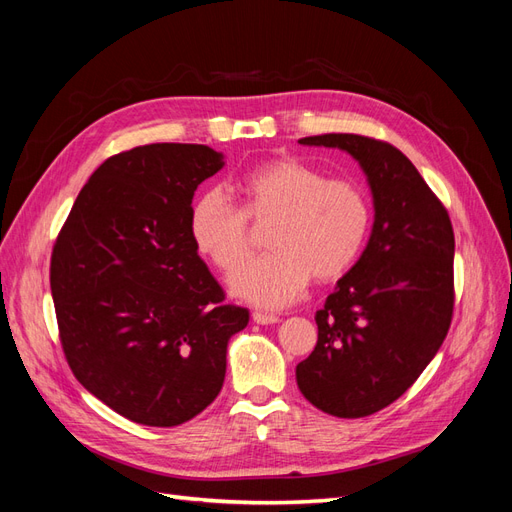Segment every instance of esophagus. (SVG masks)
I'll use <instances>...</instances> for the list:
<instances>
[{
  "mask_svg": "<svg viewBox=\"0 0 512 512\" xmlns=\"http://www.w3.org/2000/svg\"><path fill=\"white\" fill-rule=\"evenodd\" d=\"M252 320L256 324H275V322H280V318H277L275 314H265V312H254Z\"/></svg>",
  "mask_w": 512,
  "mask_h": 512,
  "instance_id": "obj_1",
  "label": "esophagus"
}]
</instances>
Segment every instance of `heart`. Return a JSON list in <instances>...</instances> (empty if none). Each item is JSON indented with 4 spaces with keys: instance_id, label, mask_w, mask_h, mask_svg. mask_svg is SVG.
<instances>
[{
    "instance_id": "heart-1",
    "label": "heart",
    "mask_w": 512,
    "mask_h": 512,
    "mask_svg": "<svg viewBox=\"0 0 512 512\" xmlns=\"http://www.w3.org/2000/svg\"><path fill=\"white\" fill-rule=\"evenodd\" d=\"M239 209L222 190H207L190 211L194 250L230 273L250 254V222H271L269 254L230 277V292L258 307L277 309L299 299L312 277L329 284L359 258L371 207L359 183L329 179L297 158L260 164L235 183Z\"/></svg>"
}]
</instances>
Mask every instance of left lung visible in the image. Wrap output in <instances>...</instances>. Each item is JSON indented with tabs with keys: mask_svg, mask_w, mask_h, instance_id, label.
<instances>
[{
	"mask_svg": "<svg viewBox=\"0 0 512 512\" xmlns=\"http://www.w3.org/2000/svg\"><path fill=\"white\" fill-rule=\"evenodd\" d=\"M299 143L350 153L374 198L365 250L316 312V348L297 365L309 404L361 418L404 395L444 342L455 303L453 226L397 147L359 134Z\"/></svg>",
	"mask_w": 512,
	"mask_h": 512,
	"instance_id": "8db88e82",
	"label": "left lung"
}]
</instances>
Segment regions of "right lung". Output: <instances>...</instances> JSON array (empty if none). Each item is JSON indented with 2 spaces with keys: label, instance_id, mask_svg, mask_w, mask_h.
Returning a JSON list of instances; mask_svg holds the SVG:
<instances>
[{
  "label": "right lung",
  "instance_id": "obj_1",
  "mask_svg": "<svg viewBox=\"0 0 512 512\" xmlns=\"http://www.w3.org/2000/svg\"><path fill=\"white\" fill-rule=\"evenodd\" d=\"M224 166L207 145L108 158L76 196L51 256L72 374L128 421L175 427L218 397L230 337L250 322L190 237L192 198Z\"/></svg>",
  "mask_w": 512,
  "mask_h": 512
}]
</instances>
